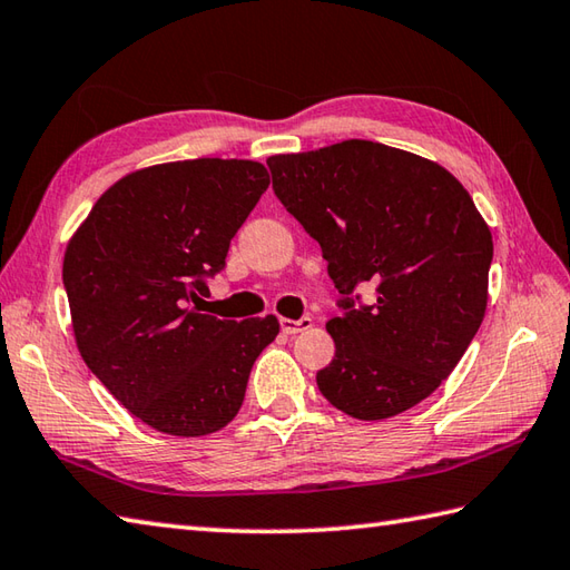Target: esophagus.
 Instances as JSON below:
<instances>
[{
	"label": "esophagus",
	"mask_w": 570,
	"mask_h": 570,
	"mask_svg": "<svg viewBox=\"0 0 570 570\" xmlns=\"http://www.w3.org/2000/svg\"><path fill=\"white\" fill-rule=\"evenodd\" d=\"M281 327L285 334H299L312 327V317H299V320H281Z\"/></svg>",
	"instance_id": "1"
}]
</instances>
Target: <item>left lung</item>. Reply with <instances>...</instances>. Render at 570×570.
I'll list each match as a JSON object with an SVG mask.
<instances>
[{
	"instance_id": "1",
	"label": "left lung",
	"mask_w": 570,
	"mask_h": 570,
	"mask_svg": "<svg viewBox=\"0 0 570 570\" xmlns=\"http://www.w3.org/2000/svg\"><path fill=\"white\" fill-rule=\"evenodd\" d=\"M268 167L340 289L322 396L358 421L413 409L484 320L492 234L470 194L435 161L368 139L275 155ZM358 286H374L377 299L366 306Z\"/></svg>"
}]
</instances>
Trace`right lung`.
<instances>
[{
	"instance_id": "add662e5",
	"label": "right lung",
	"mask_w": 570,
	"mask_h": 570,
	"mask_svg": "<svg viewBox=\"0 0 570 570\" xmlns=\"http://www.w3.org/2000/svg\"><path fill=\"white\" fill-rule=\"evenodd\" d=\"M271 177L248 159H184L127 174L100 196L63 258L78 352L139 421L199 438L234 421L277 317L191 307L226 268Z\"/></svg>"
}]
</instances>
